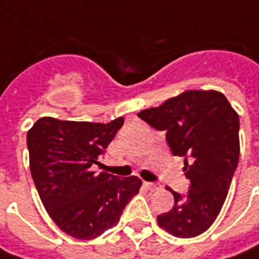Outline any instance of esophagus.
<instances>
[{"mask_svg": "<svg viewBox=\"0 0 259 259\" xmlns=\"http://www.w3.org/2000/svg\"><path fill=\"white\" fill-rule=\"evenodd\" d=\"M144 186L147 187L148 190H151V191L159 190V186H157V185H155V183H151V182H144Z\"/></svg>", "mask_w": 259, "mask_h": 259, "instance_id": "1", "label": "esophagus"}]
</instances>
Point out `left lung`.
I'll return each mask as SVG.
<instances>
[{
    "label": "left lung",
    "instance_id": "left-lung-1",
    "mask_svg": "<svg viewBox=\"0 0 259 259\" xmlns=\"http://www.w3.org/2000/svg\"><path fill=\"white\" fill-rule=\"evenodd\" d=\"M138 116L164 130L174 156L185 157L183 171L190 182L187 194L171 190L174 206L157 216L159 227L177 238L198 236L219 216L238 167V112L222 92L185 91Z\"/></svg>",
    "mask_w": 259,
    "mask_h": 259
}]
</instances>
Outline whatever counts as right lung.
I'll use <instances>...</instances> for the list:
<instances>
[{
	"label": "right lung",
	"instance_id": "obj_1",
	"mask_svg": "<svg viewBox=\"0 0 259 259\" xmlns=\"http://www.w3.org/2000/svg\"><path fill=\"white\" fill-rule=\"evenodd\" d=\"M122 125V116L108 123L43 116L27 133L29 169L43 206L76 239H95L116 226L143 185L137 177L94 171Z\"/></svg>",
	"mask_w": 259,
	"mask_h": 259
}]
</instances>
